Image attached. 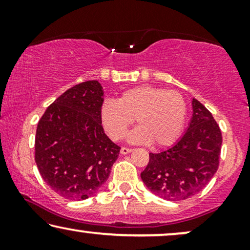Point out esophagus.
I'll return each mask as SVG.
<instances>
[{
	"instance_id": "obj_1",
	"label": "esophagus",
	"mask_w": 250,
	"mask_h": 250,
	"mask_svg": "<svg viewBox=\"0 0 250 250\" xmlns=\"http://www.w3.org/2000/svg\"><path fill=\"white\" fill-rule=\"evenodd\" d=\"M132 151L131 148H126V146H123V148L121 149V153L122 155H127V153H129Z\"/></svg>"
}]
</instances>
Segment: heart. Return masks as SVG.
<instances>
[{
	"mask_svg": "<svg viewBox=\"0 0 250 250\" xmlns=\"http://www.w3.org/2000/svg\"><path fill=\"white\" fill-rule=\"evenodd\" d=\"M186 117L187 102L180 92L151 85L129 88L118 101L108 100L101 108L102 123L115 141L124 138L136 118L139 126L129 133L128 141L139 145H172Z\"/></svg>",
	"mask_w": 250,
	"mask_h": 250,
	"instance_id": "obj_1",
	"label": "heart"
}]
</instances>
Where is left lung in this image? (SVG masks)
Returning a JSON list of instances; mask_svg holds the SVG:
<instances>
[{
    "label": "left lung",
    "instance_id": "obj_1",
    "mask_svg": "<svg viewBox=\"0 0 250 250\" xmlns=\"http://www.w3.org/2000/svg\"><path fill=\"white\" fill-rule=\"evenodd\" d=\"M192 118L182 138L172 148L149 153L141 173L146 188L163 199L186 200L200 192L220 164L222 133L210 111L192 99Z\"/></svg>",
    "mask_w": 250,
    "mask_h": 250
}]
</instances>
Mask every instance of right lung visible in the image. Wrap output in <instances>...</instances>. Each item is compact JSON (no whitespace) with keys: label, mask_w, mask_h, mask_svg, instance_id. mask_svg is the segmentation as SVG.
<instances>
[{"label":"right lung","mask_w":250,"mask_h":250,"mask_svg":"<svg viewBox=\"0 0 250 250\" xmlns=\"http://www.w3.org/2000/svg\"><path fill=\"white\" fill-rule=\"evenodd\" d=\"M98 81L75 85L56 99L37 124L35 162L54 192L69 200L87 199L110 174L121 146L105 135Z\"/></svg>","instance_id":"add662e5"}]
</instances>
